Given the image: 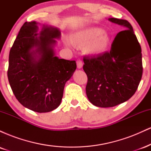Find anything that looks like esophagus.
Listing matches in <instances>:
<instances>
[{
  "label": "esophagus",
  "instance_id": "esophagus-1",
  "mask_svg": "<svg viewBox=\"0 0 151 151\" xmlns=\"http://www.w3.org/2000/svg\"><path fill=\"white\" fill-rule=\"evenodd\" d=\"M77 68L78 69H81L83 67V62L81 60H78L77 61Z\"/></svg>",
  "mask_w": 151,
  "mask_h": 151
}]
</instances>
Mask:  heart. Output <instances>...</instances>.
Masks as SVG:
<instances>
[{
    "mask_svg": "<svg viewBox=\"0 0 151 151\" xmlns=\"http://www.w3.org/2000/svg\"><path fill=\"white\" fill-rule=\"evenodd\" d=\"M74 43L79 45H84L89 42L87 51L91 54H99L103 52L108 47L110 42L109 35L99 27H90L76 32L74 36ZM67 45H73L70 40H66Z\"/></svg>",
    "mask_w": 151,
    "mask_h": 151,
    "instance_id": "heart-1",
    "label": "heart"
}]
</instances>
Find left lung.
I'll use <instances>...</instances> for the list:
<instances>
[{
  "mask_svg": "<svg viewBox=\"0 0 151 151\" xmlns=\"http://www.w3.org/2000/svg\"><path fill=\"white\" fill-rule=\"evenodd\" d=\"M109 21L121 25L109 52L84 56L83 70L87 75L86 96L93 105L113 107L129 100L136 91L143 74L141 47L133 27L126 20Z\"/></svg>",
  "mask_w": 151,
  "mask_h": 151,
  "instance_id": "left-lung-1",
  "label": "left lung"
}]
</instances>
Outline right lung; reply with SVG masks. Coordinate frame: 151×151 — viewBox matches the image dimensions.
Wrapping results in <instances>:
<instances>
[{
  "label": "right lung",
  "instance_id": "add662e5",
  "mask_svg": "<svg viewBox=\"0 0 151 151\" xmlns=\"http://www.w3.org/2000/svg\"><path fill=\"white\" fill-rule=\"evenodd\" d=\"M25 22L19 31L9 54L8 78L18 101L38 113L57 109L61 103L65 85L77 68L74 60L55 55L56 40L61 32L56 27Z\"/></svg>",
  "mask_w": 151,
  "mask_h": 151
}]
</instances>
